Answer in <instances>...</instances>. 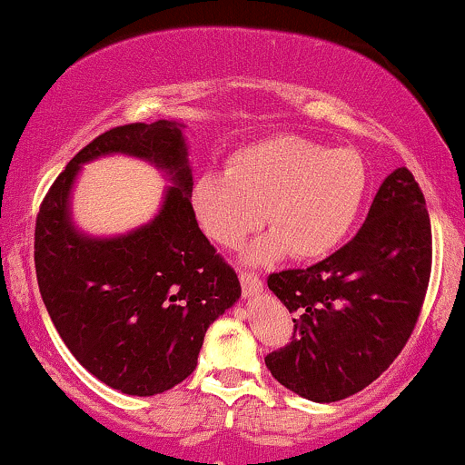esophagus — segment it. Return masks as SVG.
Returning a JSON list of instances; mask_svg holds the SVG:
<instances>
[{
  "mask_svg": "<svg viewBox=\"0 0 465 465\" xmlns=\"http://www.w3.org/2000/svg\"><path fill=\"white\" fill-rule=\"evenodd\" d=\"M239 282H242L243 294H246V297H257V294L263 291V282L254 272H242L239 274Z\"/></svg>",
  "mask_w": 465,
  "mask_h": 465,
  "instance_id": "34e87169",
  "label": "esophagus"
}]
</instances>
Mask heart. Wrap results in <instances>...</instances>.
Returning a JSON list of instances; mask_svg holds the SVG:
<instances>
[{
    "instance_id": "heart-1",
    "label": "heart",
    "mask_w": 465,
    "mask_h": 465,
    "mask_svg": "<svg viewBox=\"0 0 465 465\" xmlns=\"http://www.w3.org/2000/svg\"><path fill=\"white\" fill-rule=\"evenodd\" d=\"M366 193L368 168L357 151L279 134L231 154L226 173L197 174L188 203L202 232L222 248H239L266 219L272 228L243 254L263 266L291 252L319 259L337 251Z\"/></svg>"
}]
</instances>
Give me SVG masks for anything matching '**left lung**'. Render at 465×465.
<instances>
[{"label": "left lung", "mask_w": 465, "mask_h": 465, "mask_svg": "<svg viewBox=\"0 0 465 465\" xmlns=\"http://www.w3.org/2000/svg\"><path fill=\"white\" fill-rule=\"evenodd\" d=\"M432 263L426 199L408 168L383 179L351 242L306 271L268 277L297 312L291 346L266 357L282 386L331 403L371 386L406 346Z\"/></svg>", "instance_id": "left-lung-1"}]
</instances>
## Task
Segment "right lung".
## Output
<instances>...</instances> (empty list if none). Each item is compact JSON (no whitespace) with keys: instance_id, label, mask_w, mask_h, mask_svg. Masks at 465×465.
Here are the masks:
<instances>
[{"instance_id":"add662e5","label":"right lung","mask_w":465,"mask_h":465,"mask_svg":"<svg viewBox=\"0 0 465 465\" xmlns=\"http://www.w3.org/2000/svg\"><path fill=\"white\" fill-rule=\"evenodd\" d=\"M183 128L157 119L99 134L54 179L35 226L39 292L59 337L99 381L134 397L182 383L208 326L242 297L237 274L191 213ZM108 153L148 161L172 186L151 223L94 238L74 223L72 188L84 163Z\"/></svg>"}]
</instances>
